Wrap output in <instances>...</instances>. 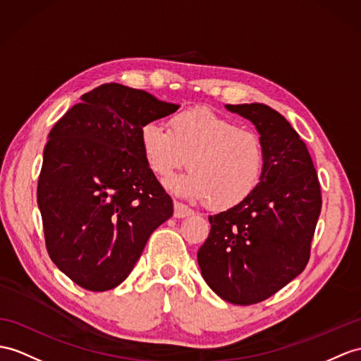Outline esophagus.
<instances>
[{
    "label": "esophagus",
    "instance_id": "obj_1",
    "mask_svg": "<svg viewBox=\"0 0 361 361\" xmlns=\"http://www.w3.org/2000/svg\"><path fill=\"white\" fill-rule=\"evenodd\" d=\"M191 214H195V211H192L191 208L180 204V202H174V217L176 219H183V217H188Z\"/></svg>",
    "mask_w": 361,
    "mask_h": 361
}]
</instances>
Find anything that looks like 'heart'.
I'll return each instance as SVG.
<instances>
[{"label": "heart", "mask_w": 361, "mask_h": 361, "mask_svg": "<svg viewBox=\"0 0 361 361\" xmlns=\"http://www.w3.org/2000/svg\"><path fill=\"white\" fill-rule=\"evenodd\" d=\"M139 144L157 178L169 179L188 164L191 171L169 183L174 195L209 200L219 209L247 200L265 170L260 136L204 107L173 114L169 130L147 122L139 130Z\"/></svg>", "instance_id": "obj_1"}]
</instances>
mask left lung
Here are the masks:
<instances>
[{
    "label": "left lung",
    "mask_w": 361,
    "mask_h": 361,
    "mask_svg": "<svg viewBox=\"0 0 361 361\" xmlns=\"http://www.w3.org/2000/svg\"><path fill=\"white\" fill-rule=\"evenodd\" d=\"M251 121L265 147V170L242 204L209 216L197 263L208 286L234 305L276 294L307 265L322 195L310 152L291 124L265 104L225 105Z\"/></svg>",
    "instance_id": "left-lung-1"
}]
</instances>
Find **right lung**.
<instances>
[{
    "instance_id": "add662e5",
    "label": "right lung",
    "mask_w": 361,
    "mask_h": 361,
    "mask_svg": "<svg viewBox=\"0 0 361 361\" xmlns=\"http://www.w3.org/2000/svg\"><path fill=\"white\" fill-rule=\"evenodd\" d=\"M44 148L38 207L50 259L89 291L128 277L173 200L142 156L139 130L179 109L110 82L81 96Z\"/></svg>"
}]
</instances>
